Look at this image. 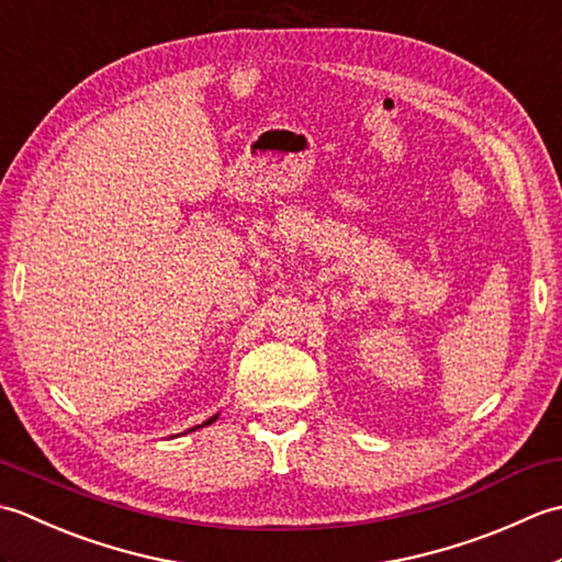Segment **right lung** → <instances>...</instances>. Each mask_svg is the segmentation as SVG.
I'll use <instances>...</instances> for the list:
<instances>
[{
	"label": "right lung",
	"instance_id": "1",
	"mask_svg": "<svg viewBox=\"0 0 562 562\" xmlns=\"http://www.w3.org/2000/svg\"><path fill=\"white\" fill-rule=\"evenodd\" d=\"M214 420H217V415H214V417H210V420H207V423H202V425H198V427H205V425H210V423H214ZM198 427H193V429H198Z\"/></svg>",
	"mask_w": 562,
	"mask_h": 562
}]
</instances>
